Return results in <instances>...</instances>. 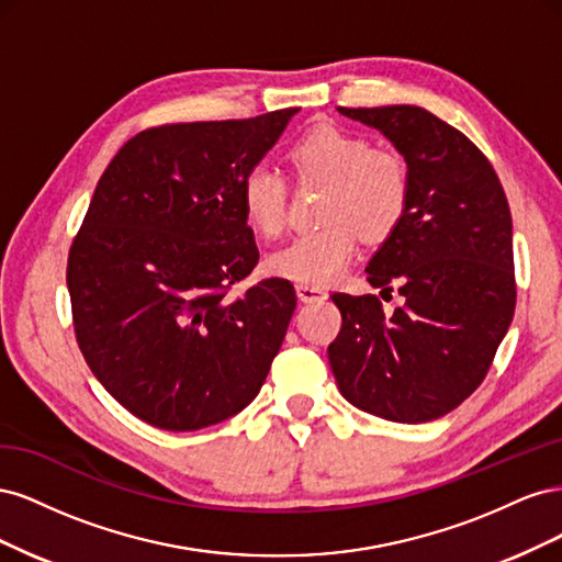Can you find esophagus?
Returning <instances> with one entry per match:
<instances>
[{"label":"esophagus","instance_id":"34e87169","mask_svg":"<svg viewBox=\"0 0 562 562\" xmlns=\"http://www.w3.org/2000/svg\"><path fill=\"white\" fill-rule=\"evenodd\" d=\"M295 293L302 302H316V300H326L328 293L323 285H314V283H297Z\"/></svg>","mask_w":562,"mask_h":562}]
</instances>
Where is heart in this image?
<instances>
[{
  "instance_id": "obj_1",
  "label": "heart",
  "mask_w": 562,
  "mask_h": 562,
  "mask_svg": "<svg viewBox=\"0 0 562 562\" xmlns=\"http://www.w3.org/2000/svg\"><path fill=\"white\" fill-rule=\"evenodd\" d=\"M297 176L326 180V227L297 236L267 258V271L297 283H328L345 274L356 255V227L370 239L389 234L405 213L407 168L394 151L370 149L361 135L337 126H316L293 145ZM248 225L277 236L285 225V182L271 166H252L241 182Z\"/></svg>"
}]
</instances>
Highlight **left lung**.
I'll return each instance as SVG.
<instances>
[{
  "label": "left lung",
  "mask_w": 562,
  "mask_h": 562,
  "mask_svg": "<svg viewBox=\"0 0 562 562\" xmlns=\"http://www.w3.org/2000/svg\"><path fill=\"white\" fill-rule=\"evenodd\" d=\"M378 128L405 159V213L372 255L370 285L403 297L335 293L342 328L328 361L342 396L401 424L448 415L485 380L516 310L514 225L495 168L424 108H337Z\"/></svg>",
  "instance_id": "left-lung-1"
}]
</instances>
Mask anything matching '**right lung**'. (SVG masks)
<instances>
[{
    "instance_id": "obj_1",
    "label": "right lung",
    "mask_w": 562,
    "mask_h": 562,
    "mask_svg": "<svg viewBox=\"0 0 562 562\" xmlns=\"http://www.w3.org/2000/svg\"><path fill=\"white\" fill-rule=\"evenodd\" d=\"M297 112L147 128L95 184L67 258L77 342L151 427L196 431L241 413L281 349L293 283L232 285L260 258L241 182Z\"/></svg>"
}]
</instances>
